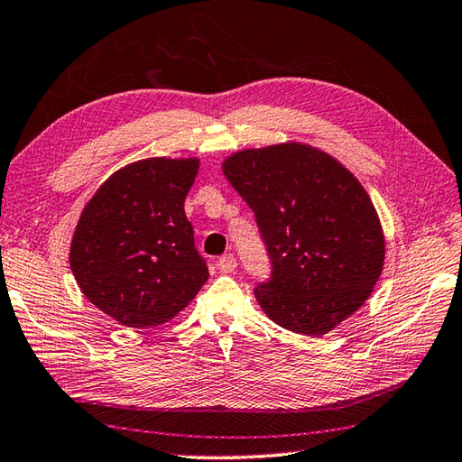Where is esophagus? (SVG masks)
<instances>
[{"mask_svg":"<svg viewBox=\"0 0 462 462\" xmlns=\"http://www.w3.org/2000/svg\"><path fill=\"white\" fill-rule=\"evenodd\" d=\"M217 267H219L223 273H231V271H235V267H237V259H235V257L231 255V253H227V255L219 257Z\"/></svg>","mask_w":462,"mask_h":462,"instance_id":"obj_1","label":"esophagus"}]
</instances>
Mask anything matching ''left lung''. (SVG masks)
I'll return each instance as SVG.
<instances>
[{
	"instance_id": "obj_1",
	"label": "left lung",
	"mask_w": 462,
	"mask_h": 462,
	"mask_svg": "<svg viewBox=\"0 0 462 462\" xmlns=\"http://www.w3.org/2000/svg\"><path fill=\"white\" fill-rule=\"evenodd\" d=\"M257 217L273 275L255 289L273 323L323 337L371 297L384 265V235L369 193L338 159L287 141L223 162Z\"/></svg>"
}]
</instances>
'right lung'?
<instances>
[{
	"mask_svg": "<svg viewBox=\"0 0 462 462\" xmlns=\"http://www.w3.org/2000/svg\"><path fill=\"white\" fill-rule=\"evenodd\" d=\"M199 157H149L111 173L79 215L69 247L81 293L113 321H171L209 279L193 245L185 197Z\"/></svg>",
	"mask_w": 462,
	"mask_h": 462,
	"instance_id": "add662e5",
	"label": "right lung"
}]
</instances>
